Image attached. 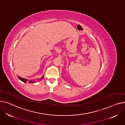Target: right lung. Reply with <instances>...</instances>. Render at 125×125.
<instances>
[{
  "mask_svg": "<svg viewBox=\"0 0 125 125\" xmlns=\"http://www.w3.org/2000/svg\"><path fill=\"white\" fill-rule=\"evenodd\" d=\"M43 77H44V75H43V76L39 80H37V81H40V80H41L43 78ZM18 78L21 80V81L22 82H23L24 83H27V82L28 81V80L27 79H25V78H21V77H19V76H18ZM29 83H35V81H31V80H29Z\"/></svg>",
  "mask_w": 125,
  "mask_h": 125,
  "instance_id": "right-lung-1",
  "label": "right lung"
}]
</instances>
